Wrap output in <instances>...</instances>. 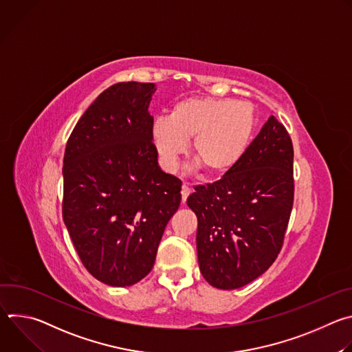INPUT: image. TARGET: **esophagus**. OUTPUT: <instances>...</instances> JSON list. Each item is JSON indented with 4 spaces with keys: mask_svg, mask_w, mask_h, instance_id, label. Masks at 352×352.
Instances as JSON below:
<instances>
[{
    "mask_svg": "<svg viewBox=\"0 0 352 352\" xmlns=\"http://www.w3.org/2000/svg\"><path fill=\"white\" fill-rule=\"evenodd\" d=\"M189 193H190V188L188 186V184H184V185H182V189H181V197H182V204H185V202H186V199H188Z\"/></svg>",
    "mask_w": 352,
    "mask_h": 352,
    "instance_id": "1",
    "label": "esophagus"
}]
</instances>
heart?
I'll return each mask as SVG.
<instances>
[{
  "mask_svg": "<svg viewBox=\"0 0 352 352\" xmlns=\"http://www.w3.org/2000/svg\"><path fill=\"white\" fill-rule=\"evenodd\" d=\"M255 126V111L231 98L189 97L178 102L168 118L152 126V142L164 170L174 171L190 143L192 159L205 173L220 175L243 156Z\"/></svg>",
  "mask_w": 352,
  "mask_h": 352,
  "instance_id": "obj_1",
  "label": "heart"
}]
</instances>
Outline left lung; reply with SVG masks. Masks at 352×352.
<instances>
[{"mask_svg": "<svg viewBox=\"0 0 352 352\" xmlns=\"http://www.w3.org/2000/svg\"><path fill=\"white\" fill-rule=\"evenodd\" d=\"M292 162L291 138L272 116L221 179L188 196L199 269L210 285L243 287L278 256L294 204Z\"/></svg>", "mask_w": 352, "mask_h": 352, "instance_id": "left-lung-1", "label": "left lung"}]
</instances>
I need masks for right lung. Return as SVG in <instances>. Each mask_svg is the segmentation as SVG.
<instances>
[{
	"label": "right lung",
	"mask_w": 352,
	"mask_h": 352,
	"mask_svg": "<svg viewBox=\"0 0 352 352\" xmlns=\"http://www.w3.org/2000/svg\"><path fill=\"white\" fill-rule=\"evenodd\" d=\"M155 83L121 82L89 106L64 155L63 219L87 272L107 285L153 269L181 181L159 167L148 104Z\"/></svg>",
	"instance_id": "obj_1"
}]
</instances>
